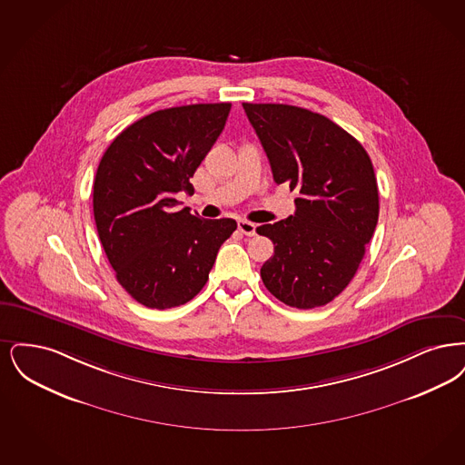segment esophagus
Wrapping results in <instances>:
<instances>
[{
	"mask_svg": "<svg viewBox=\"0 0 465 465\" xmlns=\"http://www.w3.org/2000/svg\"><path fill=\"white\" fill-rule=\"evenodd\" d=\"M255 229H257V223L238 221V231L244 236H255Z\"/></svg>",
	"mask_w": 465,
	"mask_h": 465,
	"instance_id": "obj_1",
	"label": "esophagus"
}]
</instances>
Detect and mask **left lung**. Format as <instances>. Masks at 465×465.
<instances>
[{
    "label": "left lung",
    "instance_id": "1",
    "mask_svg": "<svg viewBox=\"0 0 465 465\" xmlns=\"http://www.w3.org/2000/svg\"><path fill=\"white\" fill-rule=\"evenodd\" d=\"M276 183L297 191L295 213L257 232L274 242L261 269L282 302L314 309L354 278L379 221V187L363 145L323 114L286 104H242Z\"/></svg>",
    "mask_w": 465,
    "mask_h": 465
}]
</instances>
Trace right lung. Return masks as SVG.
Returning <instances> with one entry per match:
<instances>
[{
	"label": "right lung",
	"mask_w": 465,
	"mask_h": 465,
	"mask_svg": "<svg viewBox=\"0 0 465 465\" xmlns=\"http://www.w3.org/2000/svg\"><path fill=\"white\" fill-rule=\"evenodd\" d=\"M231 104L162 109L126 126L104 153L94 183V217L116 280L151 309L194 299L219 248L238 227L179 208L189 179L223 134Z\"/></svg>",
	"instance_id": "add662e5"
}]
</instances>
